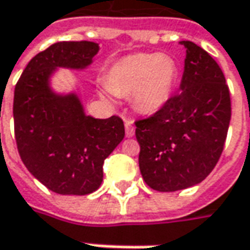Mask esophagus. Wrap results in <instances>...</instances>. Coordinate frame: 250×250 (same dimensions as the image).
Here are the masks:
<instances>
[{"label": "esophagus", "instance_id": "esophagus-1", "mask_svg": "<svg viewBox=\"0 0 250 250\" xmlns=\"http://www.w3.org/2000/svg\"><path fill=\"white\" fill-rule=\"evenodd\" d=\"M125 133H126V137H132L135 135V126L130 121H125Z\"/></svg>", "mask_w": 250, "mask_h": 250}]
</instances>
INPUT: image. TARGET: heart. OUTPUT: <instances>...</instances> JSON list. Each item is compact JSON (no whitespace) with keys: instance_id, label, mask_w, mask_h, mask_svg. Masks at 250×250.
Returning <instances> with one entry per match:
<instances>
[{"instance_id":"heart-1","label":"heart","mask_w":250,"mask_h":250,"mask_svg":"<svg viewBox=\"0 0 250 250\" xmlns=\"http://www.w3.org/2000/svg\"><path fill=\"white\" fill-rule=\"evenodd\" d=\"M179 80V64L164 53H133L114 62L102 95L132 96V104L139 113L154 114L169 102Z\"/></svg>"}]
</instances>
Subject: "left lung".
Listing matches in <instances>:
<instances>
[{
  "mask_svg": "<svg viewBox=\"0 0 250 250\" xmlns=\"http://www.w3.org/2000/svg\"><path fill=\"white\" fill-rule=\"evenodd\" d=\"M186 48L179 93L136 125L139 168L147 186L177 191L201 183L220 158L231 120L229 86L222 68L191 41Z\"/></svg>",
  "mask_w": 250,
  "mask_h": 250,
  "instance_id": "left-lung-1",
  "label": "left lung"
}]
</instances>
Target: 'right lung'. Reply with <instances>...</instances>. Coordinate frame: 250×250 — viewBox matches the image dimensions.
<instances>
[{
    "instance_id": "1",
    "label": "right lung",
    "mask_w": 250,
    "mask_h": 250,
    "mask_svg": "<svg viewBox=\"0 0 250 250\" xmlns=\"http://www.w3.org/2000/svg\"><path fill=\"white\" fill-rule=\"evenodd\" d=\"M99 43L62 41L28 62L15 88L13 121L20 158L28 172L51 191L86 195L103 182V164L125 136L113 115L99 120L85 114L75 92L58 93L52 77L58 68L85 70Z\"/></svg>"
}]
</instances>
